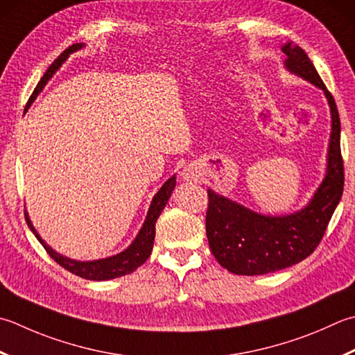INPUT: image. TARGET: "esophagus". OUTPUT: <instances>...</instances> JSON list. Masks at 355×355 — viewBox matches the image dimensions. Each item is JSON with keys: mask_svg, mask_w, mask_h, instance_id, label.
<instances>
[{"mask_svg": "<svg viewBox=\"0 0 355 355\" xmlns=\"http://www.w3.org/2000/svg\"><path fill=\"white\" fill-rule=\"evenodd\" d=\"M182 175H183V178L184 180H189V182H193V180H196L197 182V171L193 169V168H184L183 169V172H182Z\"/></svg>", "mask_w": 355, "mask_h": 355, "instance_id": "esophagus-1", "label": "esophagus"}]
</instances>
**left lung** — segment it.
Listing matches in <instances>:
<instances>
[{
	"label": "left lung",
	"instance_id": "1",
	"mask_svg": "<svg viewBox=\"0 0 355 355\" xmlns=\"http://www.w3.org/2000/svg\"><path fill=\"white\" fill-rule=\"evenodd\" d=\"M284 64L324 90L332 115L328 173L314 198L303 211L286 217H266L235 201L207 191L206 235L211 252L221 266L239 275H263L297 265L320 245L345 186V166L340 149V116L334 96L303 49L283 46Z\"/></svg>",
	"mask_w": 355,
	"mask_h": 355
}]
</instances>
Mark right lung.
Here are the masks:
<instances>
[{"label":"right lung","mask_w":355,"mask_h":355,"mask_svg":"<svg viewBox=\"0 0 355 355\" xmlns=\"http://www.w3.org/2000/svg\"><path fill=\"white\" fill-rule=\"evenodd\" d=\"M83 44L76 43L69 46L64 52H62L60 57L55 60L51 66H49L47 71L44 72L43 78L40 80V83L35 87V90L31 95L29 101L26 104V109L31 106V103L35 100V96L40 94V90L44 87L46 83L52 78V75L55 73V71L64 62V60L69 57V53H72L75 51H78L81 49ZM175 177L169 178L168 182L163 184L162 189L158 191L157 196L154 197L149 207V212H148V217H146L144 225L141 227L140 234L137 235V239L134 240V243L126 249V251H123L121 254H116L114 257H109V259H103V260H95V261H76V260H71L67 259V257H62L60 254H57L53 251L52 248H49L46 243L40 239V235L35 231L29 217H27V214L24 212V217L27 221V226L31 227V231L35 234V237L38 239V241L41 245L44 246L46 252L52 257V259L58 263L60 266L64 268L69 272H72L75 275L81 277V279H86V280H94V282H103V280H110V279H116V277H123V275H128L130 272H134L137 268H140L143 263L148 260V257L152 252V246H154V239H155V223L159 217V214L164 209L166 203H168V200L171 197V193L173 191V187H175Z\"/></svg>","instance_id":"obj_1"}]
</instances>
